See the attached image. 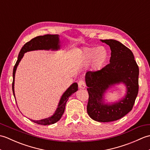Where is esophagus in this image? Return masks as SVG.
I'll return each instance as SVG.
<instances>
[{
    "label": "esophagus",
    "instance_id": "esophagus-1",
    "mask_svg": "<svg viewBox=\"0 0 150 150\" xmlns=\"http://www.w3.org/2000/svg\"><path fill=\"white\" fill-rule=\"evenodd\" d=\"M78 85H79V88L81 89H84L86 88V83L84 81H80L78 82Z\"/></svg>",
    "mask_w": 150,
    "mask_h": 150
}]
</instances>
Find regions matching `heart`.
Listing matches in <instances>:
<instances>
[{
	"instance_id": "b5f03b06",
	"label": "heart",
	"mask_w": 150,
	"mask_h": 150,
	"mask_svg": "<svg viewBox=\"0 0 150 150\" xmlns=\"http://www.w3.org/2000/svg\"><path fill=\"white\" fill-rule=\"evenodd\" d=\"M108 58V53L105 47L98 46L95 47H86L82 50L81 60L84 64L91 63L93 71L99 70Z\"/></svg>"
}]
</instances>
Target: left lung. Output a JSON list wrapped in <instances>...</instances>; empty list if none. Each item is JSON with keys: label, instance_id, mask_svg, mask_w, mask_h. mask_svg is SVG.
Returning a JSON list of instances; mask_svg holds the SVG:
<instances>
[{"label": "left lung", "instance_id": "left-lung-1", "mask_svg": "<svg viewBox=\"0 0 150 150\" xmlns=\"http://www.w3.org/2000/svg\"><path fill=\"white\" fill-rule=\"evenodd\" d=\"M111 50L110 64L97 71H88L85 81L89 94L87 112L92 119L101 122L117 120L132 110L139 91V69L132 52L119 41L100 40ZM123 83L125 95L114 103H106L104 95L115 85Z\"/></svg>", "mask_w": 150, "mask_h": 150}]
</instances>
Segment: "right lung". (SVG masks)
I'll list each match as a JSON object with an SVG mask.
<instances>
[{"label":"right lung","mask_w":150,"mask_h":150,"mask_svg":"<svg viewBox=\"0 0 150 150\" xmlns=\"http://www.w3.org/2000/svg\"><path fill=\"white\" fill-rule=\"evenodd\" d=\"M60 49V41L59 39V35H45L43 36H39L35 37L31 39L29 42H28L23 46L19 52L18 59L16 62L15 65L13 68V83H12V90L13 95L15 98V90H14V84H15V72L17 70V66L19 62H21L22 57H24L25 53L31 51L35 50H52L57 51ZM78 90V84L77 82L73 83L67 89L62 95L59 103L57 108L55 111L52 115L46 119H43L41 120H32L30 119L32 122L41 124V125H50V124H55L60 119L62 115L64 112L65 106L66 102L68 101L69 97L74 93Z\"/></svg>","instance_id":"1"}]
</instances>
